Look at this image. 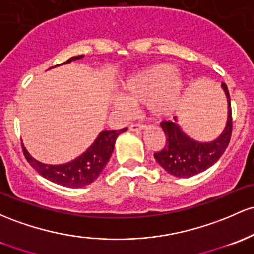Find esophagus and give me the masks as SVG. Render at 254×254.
<instances>
[{
	"mask_svg": "<svg viewBox=\"0 0 254 254\" xmlns=\"http://www.w3.org/2000/svg\"><path fill=\"white\" fill-rule=\"evenodd\" d=\"M144 127L146 125L142 124V123H132L129 127V130H131V131H141V130L144 129Z\"/></svg>",
	"mask_w": 254,
	"mask_h": 254,
	"instance_id": "34e87169",
	"label": "esophagus"
}]
</instances>
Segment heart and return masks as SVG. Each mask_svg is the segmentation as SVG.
Wrapping results in <instances>:
<instances>
[{
  "mask_svg": "<svg viewBox=\"0 0 254 254\" xmlns=\"http://www.w3.org/2000/svg\"><path fill=\"white\" fill-rule=\"evenodd\" d=\"M185 83L174 66L157 64L132 74L122 84V97L114 99L118 110H127L129 105L147 101L152 116L166 117L176 110L182 96Z\"/></svg>",
  "mask_w": 254,
  "mask_h": 254,
  "instance_id": "b5f03b06",
  "label": "heart"
}]
</instances>
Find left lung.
I'll use <instances>...</instances> for the list:
<instances>
[{
  "mask_svg": "<svg viewBox=\"0 0 254 254\" xmlns=\"http://www.w3.org/2000/svg\"><path fill=\"white\" fill-rule=\"evenodd\" d=\"M228 99V121L224 131L216 141L200 143L181 131L176 122L160 123L166 135L165 147L154 153L155 160L170 175L176 177H190L212 166L227 149L233 132V117L228 86L222 83Z\"/></svg>",
  "mask_w": 254,
  "mask_h": 254,
  "instance_id": "8db88e82",
  "label": "left lung"
}]
</instances>
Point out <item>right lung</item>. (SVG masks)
Wrapping results in <instances>:
<instances>
[{
	"label": "right lung",
	"instance_id": "add662e5",
	"mask_svg": "<svg viewBox=\"0 0 254 254\" xmlns=\"http://www.w3.org/2000/svg\"><path fill=\"white\" fill-rule=\"evenodd\" d=\"M80 58H83V55L69 58L64 64L71 63L72 60H78ZM125 130L127 127L118 130V131L117 130L102 131L85 153H83L80 157L74 160L69 161L67 164H63V165H47V164L40 163L29 154L24 146L23 153L27 163L41 176L57 183V185L69 187V188H79V187L90 185L99 177L106 164L110 160L117 137Z\"/></svg>",
	"mask_w": 254,
	"mask_h": 254
}]
</instances>
